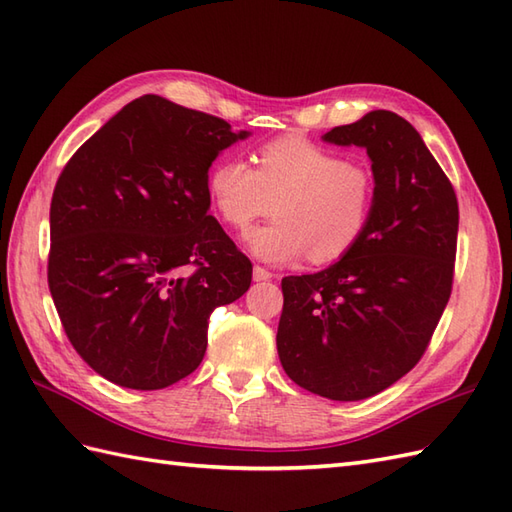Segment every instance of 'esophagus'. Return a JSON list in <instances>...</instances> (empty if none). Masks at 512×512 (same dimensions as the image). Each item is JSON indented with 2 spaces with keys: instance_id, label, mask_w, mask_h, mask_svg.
Segmentation results:
<instances>
[{
  "instance_id": "34e87169",
  "label": "esophagus",
  "mask_w": 512,
  "mask_h": 512,
  "mask_svg": "<svg viewBox=\"0 0 512 512\" xmlns=\"http://www.w3.org/2000/svg\"><path fill=\"white\" fill-rule=\"evenodd\" d=\"M253 279L255 281H270L272 279V272L268 268H264V266H255L253 268Z\"/></svg>"
}]
</instances>
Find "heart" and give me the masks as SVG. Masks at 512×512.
Returning <instances> with one entry per match:
<instances>
[{
    "instance_id": "b5f03b06",
    "label": "heart",
    "mask_w": 512,
    "mask_h": 512,
    "mask_svg": "<svg viewBox=\"0 0 512 512\" xmlns=\"http://www.w3.org/2000/svg\"><path fill=\"white\" fill-rule=\"evenodd\" d=\"M255 161L224 157L207 174V194L231 229L244 233L275 209V222L248 235L255 257L281 264L310 253L314 264H331L362 240L377 198L371 165L294 135L268 141Z\"/></svg>"
}]
</instances>
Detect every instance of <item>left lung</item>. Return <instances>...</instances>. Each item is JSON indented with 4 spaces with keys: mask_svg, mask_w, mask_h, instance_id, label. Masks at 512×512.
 <instances>
[{
    "mask_svg": "<svg viewBox=\"0 0 512 512\" xmlns=\"http://www.w3.org/2000/svg\"><path fill=\"white\" fill-rule=\"evenodd\" d=\"M366 148L373 218L334 266L285 277L277 351L294 384L334 401L386 390L423 358L454 283L458 200L410 122L371 111L323 137Z\"/></svg>",
    "mask_w": 512,
    "mask_h": 512,
    "instance_id": "left-lung-1",
    "label": "left lung"
}]
</instances>
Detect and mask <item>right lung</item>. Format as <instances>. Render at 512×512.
Listing matches in <instances>:
<instances>
[{"instance_id":"right-lung-1","label":"right lung","mask_w":512,"mask_h":512,"mask_svg":"<svg viewBox=\"0 0 512 512\" xmlns=\"http://www.w3.org/2000/svg\"><path fill=\"white\" fill-rule=\"evenodd\" d=\"M246 137L141 95L58 176L47 283L71 347L109 382H181L205 358L211 312L251 288V259L209 216L207 194L211 163Z\"/></svg>"}]
</instances>
